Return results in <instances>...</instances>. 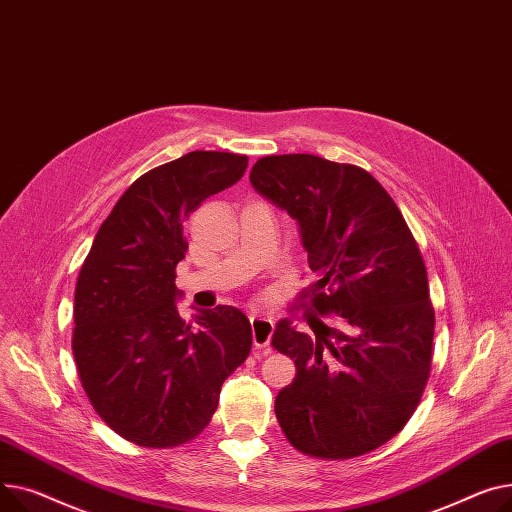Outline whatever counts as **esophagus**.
I'll list each match as a JSON object with an SVG mask.
<instances>
[{"label":"esophagus","instance_id":"1","mask_svg":"<svg viewBox=\"0 0 512 512\" xmlns=\"http://www.w3.org/2000/svg\"><path fill=\"white\" fill-rule=\"evenodd\" d=\"M250 324H252V341L258 349L268 351L270 347V337L275 333V322L270 318H262V316H250Z\"/></svg>","mask_w":512,"mask_h":512}]
</instances>
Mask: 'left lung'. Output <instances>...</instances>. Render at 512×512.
<instances>
[{
    "label": "left lung",
    "instance_id": "8db88e82",
    "mask_svg": "<svg viewBox=\"0 0 512 512\" xmlns=\"http://www.w3.org/2000/svg\"><path fill=\"white\" fill-rule=\"evenodd\" d=\"M250 184L297 223L318 277L304 316L314 335L295 318L275 326L273 345L297 368L275 399L279 424L306 455H366L409 422L430 376L434 310L422 254L364 169L273 155L256 161Z\"/></svg>",
    "mask_w": 512,
    "mask_h": 512
}]
</instances>
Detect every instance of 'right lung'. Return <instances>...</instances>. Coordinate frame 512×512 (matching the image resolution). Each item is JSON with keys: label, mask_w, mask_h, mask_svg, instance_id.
<instances>
[{"label": "right lung", "mask_w": 512, "mask_h": 512, "mask_svg": "<svg viewBox=\"0 0 512 512\" xmlns=\"http://www.w3.org/2000/svg\"><path fill=\"white\" fill-rule=\"evenodd\" d=\"M248 157L192 150L150 169L103 221L76 283L72 351L84 393L105 424L140 446L196 438L221 386L244 364L252 326L242 310H177L175 266L186 221L244 177Z\"/></svg>", "instance_id": "right-lung-1"}]
</instances>
